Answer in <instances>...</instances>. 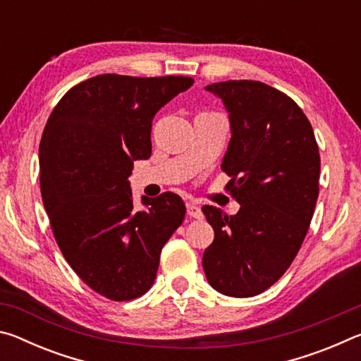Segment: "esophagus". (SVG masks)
Wrapping results in <instances>:
<instances>
[{
    "label": "esophagus",
    "instance_id": "obj_1",
    "mask_svg": "<svg viewBox=\"0 0 361 361\" xmlns=\"http://www.w3.org/2000/svg\"><path fill=\"white\" fill-rule=\"evenodd\" d=\"M186 210H188V215L191 216V218L200 219V218L204 216V213H202V210H200V207L195 205V204H188L186 205Z\"/></svg>",
    "mask_w": 361,
    "mask_h": 361
}]
</instances>
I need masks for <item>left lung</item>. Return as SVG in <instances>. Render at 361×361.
I'll use <instances>...</instances> for the list:
<instances>
[{
  "label": "left lung",
  "mask_w": 361,
  "mask_h": 361,
  "mask_svg": "<svg viewBox=\"0 0 361 361\" xmlns=\"http://www.w3.org/2000/svg\"><path fill=\"white\" fill-rule=\"evenodd\" d=\"M205 90L229 113L221 169L240 209L226 215L202 207L215 231L204 272L221 295L256 296L283 276L307 234L319 197V146L302 109L271 85L243 79Z\"/></svg>",
  "instance_id": "1"
}]
</instances>
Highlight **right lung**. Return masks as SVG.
I'll return each mask as SVG.
<instances>
[{"mask_svg": "<svg viewBox=\"0 0 361 361\" xmlns=\"http://www.w3.org/2000/svg\"><path fill=\"white\" fill-rule=\"evenodd\" d=\"M192 78L100 75L75 85L49 116L39 183L57 245L84 283L113 301L145 295L162 247L180 228V195H142L133 205V162L151 156L152 118Z\"/></svg>", "mask_w": 361, "mask_h": 361, "instance_id": "right-lung-1", "label": "right lung"}]
</instances>
